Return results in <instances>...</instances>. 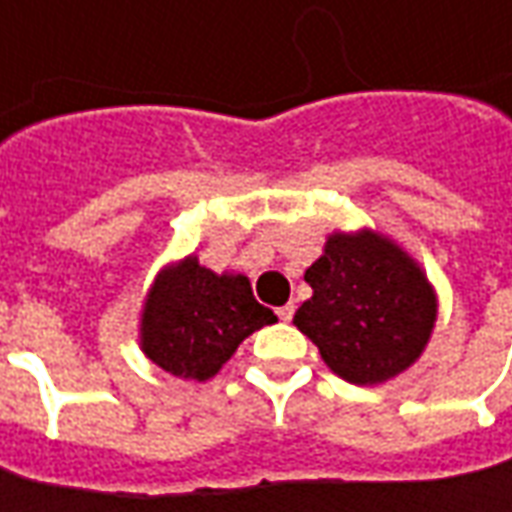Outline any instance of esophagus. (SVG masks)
I'll list each match as a JSON object with an SVG mask.
<instances>
[{
  "label": "esophagus",
  "instance_id": "obj_1",
  "mask_svg": "<svg viewBox=\"0 0 512 512\" xmlns=\"http://www.w3.org/2000/svg\"><path fill=\"white\" fill-rule=\"evenodd\" d=\"M276 315H278V320H284V323H290L292 315H295V306H292V303H287V306H281V309H278Z\"/></svg>",
  "mask_w": 512,
  "mask_h": 512
}]
</instances>
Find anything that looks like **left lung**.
Instances as JSON below:
<instances>
[{"label":"left lung","mask_w":512,"mask_h":512,"mask_svg":"<svg viewBox=\"0 0 512 512\" xmlns=\"http://www.w3.org/2000/svg\"><path fill=\"white\" fill-rule=\"evenodd\" d=\"M312 298L292 323L351 384H384L410 370L438 323V292L396 239L373 228L334 231L303 273Z\"/></svg>","instance_id":"1"}]
</instances>
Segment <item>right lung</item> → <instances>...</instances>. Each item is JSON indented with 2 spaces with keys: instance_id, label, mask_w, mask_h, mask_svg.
<instances>
[{
  "instance_id": "right-lung-1",
  "label": "right lung",
  "mask_w": 512,
  "mask_h": 512,
  "mask_svg": "<svg viewBox=\"0 0 512 512\" xmlns=\"http://www.w3.org/2000/svg\"><path fill=\"white\" fill-rule=\"evenodd\" d=\"M276 320L253 298L248 276L214 273L189 253L153 278L139 315V345L172 376L209 382L245 337Z\"/></svg>"
}]
</instances>
